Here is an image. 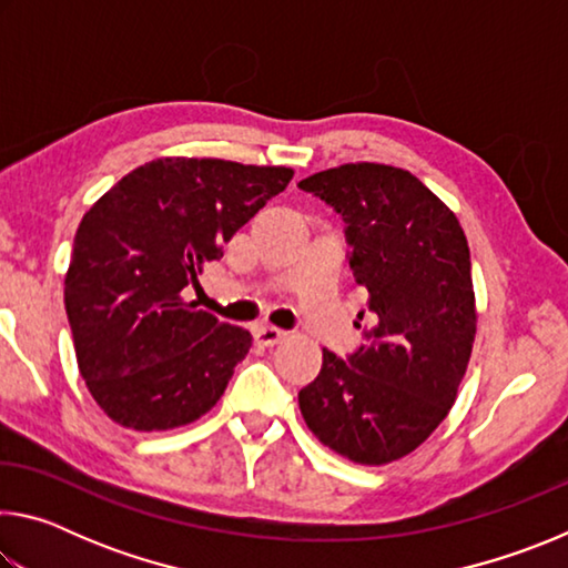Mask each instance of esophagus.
<instances>
[{
    "mask_svg": "<svg viewBox=\"0 0 568 568\" xmlns=\"http://www.w3.org/2000/svg\"><path fill=\"white\" fill-rule=\"evenodd\" d=\"M283 338H285V331L273 328V325H261V328H255V343L263 345V348H271V345L281 343Z\"/></svg>",
    "mask_w": 568,
    "mask_h": 568,
    "instance_id": "obj_1",
    "label": "esophagus"
}]
</instances>
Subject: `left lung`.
Instances as JSON below:
<instances>
[{
    "instance_id": "1",
    "label": "left lung",
    "mask_w": 568,
    "mask_h": 568,
    "mask_svg": "<svg viewBox=\"0 0 568 568\" xmlns=\"http://www.w3.org/2000/svg\"><path fill=\"white\" fill-rule=\"evenodd\" d=\"M343 220L371 328L297 393L315 438L363 466L398 460L446 418L476 335L470 253L456 215L408 170L358 162L297 182ZM361 311L358 315L363 318Z\"/></svg>"
}]
</instances>
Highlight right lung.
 Segmentation results:
<instances>
[{
	"label": "right lung",
	"mask_w": 568,
	"mask_h": 568,
	"mask_svg": "<svg viewBox=\"0 0 568 568\" xmlns=\"http://www.w3.org/2000/svg\"><path fill=\"white\" fill-rule=\"evenodd\" d=\"M293 170L165 158L124 175L77 227L64 307L92 398L124 428L168 430L215 406L253 335L192 311L223 245Z\"/></svg>",
	"instance_id": "1"
}]
</instances>
